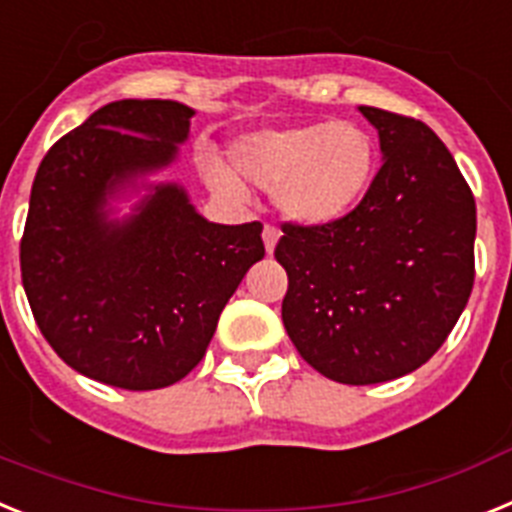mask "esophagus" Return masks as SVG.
Wrapping results in <instances>:
<instances>
[{
  "label": "esophagus",
  "instance_id": "obj_1",
  "mask_svg": "<svg viewBox=\"0 0 512 512\" xmlns=\"http://www.w3.org/2000/svg\"><path fill=\"white\" fill-rule=\"evenodd\" d=\"M278 239H281V231L275 229V226H265V229H262V242H265V252H268V255H273L275 252V244H278Z\"/></svg>",
  "mask_w": 512,
  "mask_h": 512
}]
</instances>
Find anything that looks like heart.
Instances as JSON below:
<instances>
[{"instance_id": "b5f03b06", "label": "heart", "mask_w": 512, "mask_h": 512, "mask_svg": "<svg viewBox=\"0 0 512 512\" xmlns=\"http://www.w3.org/2000/svg\"><path fill=\"white\" fill-rule=\"evenodd\" d=\"M229 157L239 175L273 190L286 219L304 226L345 219L366 198L379 164L373 136L353 121L257 128L231 144ZM206 175L221 190L239 188L221 164H208Z\"/></svg>"}]
</instances>
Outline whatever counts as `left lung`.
<instances>
[{"label": "left lung", "instance_id": "1", "mask_svg": "<svg viewBox=\"0 0 512 512\" xmlns=\"http://www.w3.org/2000/svg\"><path fill=\"white\" fill-rule=\"evenodd\" d=\"M384 164L345 219L283 224V324L311 368L340 384L428 363L474 286L477 206L451 151L422 121L361 105Z\"/></svg>", "mask_w": 512, "mask_h": 512}]
</instances>
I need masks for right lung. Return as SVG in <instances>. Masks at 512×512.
<instances>
[{
    "instance_id": "add662e5",
    "label": "right lung",
    "mask_w": 512,
    "mask_h": 512,
    "mask_svg": "<svg viewBox=\"0 0 512 512\" xmlns=\"http://www.w3.org/2000/svg\"><path fill=\"white\" fill-rule=\"evenodd\" d=\"M193 108L118 100L48 149L20 242L22 286L61 361L128 391L185 379L221 311L265 257L262 224H211L180 185H149L131 216L108 201L175 162Z\"/></svg>"
}]
</instances>
